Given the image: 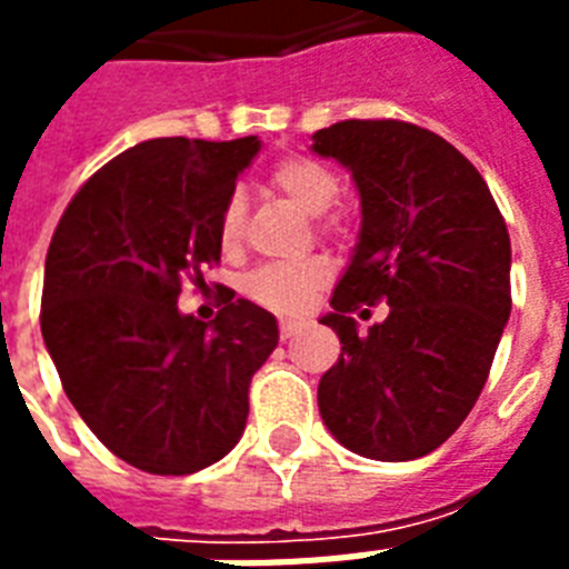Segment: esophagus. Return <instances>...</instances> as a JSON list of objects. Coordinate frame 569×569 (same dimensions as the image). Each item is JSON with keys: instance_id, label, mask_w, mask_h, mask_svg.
I'll return each mask as SVG.
<instances>
[{"instance_id": "obj_1", "label": "esophagus", "mask_w": 569, "mask_h": 569, "mask_svg": "<svg viewBox=\"0 0 569 569\" xmlns=\"http://www.w3.org/2000/svg\"><path fill=\"white\" fill-rule=\"evenodd\" d=\"M303 328H307V321H303V319H283V321H280V339L298 337Z\"/></svg>"}]
</instances>
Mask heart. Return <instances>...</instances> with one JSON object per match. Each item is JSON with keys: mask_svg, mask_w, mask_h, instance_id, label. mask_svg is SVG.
Returning <instances> with one entry per match:
<instances>
[{"mask_svg": "<svg viewBox=\"0 0 569 569\" xmlns=\"http://www.w3.org/2000/svg\"><path fill=\"white\" fill-rule=\"evenodd\" d=\"M268 182L274 186L280 194L301 209L303 214H321L328 212L339 194V177L330 171L328 164L310 156H289L271 168ZM325 230L333 232L342 227V214H330L328 221L321 223ZM244 232V197L232 194L221 209L218 218V239L223 248H236ZM328 280V266L321 259H307V262H295V266H266L257 268L248 277V295L257 303L277 312H295L303 310L312 292Z\"/></svg>", "mask_w": 569, "mask_h": 569, "instance_id": "obj_1", "label": "heart"}]
</instances>
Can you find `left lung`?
Segmentation results:
<instances>
[{
    "mask_svg": "<svg viewBox=\"0 0 569 569\" xmlns=\"http://www.w3.org/2000/svg\"><path fill=\"white\" fill-rule=\"evenodd\" d=\"M312 153L346 164L360 236L321 325L342 351L319 413L346 449L416 460L440 449L481 396L511 316V239L493 194L446 138L405 120H342ZM390 303L360 335L350 312Z\"/></svg>",
    "mask_w": 569,
    "mask_h": 569,
    "instance_id": "left-lung-1",
    "label": "left lung"
}]
</instances>
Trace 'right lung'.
<instances>
[{
	"label": "right lung",
	"instance_id": "right-lung-1",
	"mask_svg": "<svg viewBox=\"0 0 569 569\" xmlns=\"http://www.w3.org/2000/svg\"><path fill=\"white\" fill-rule=\"evenodd\" d=\"M259 138H153L76 191L47 250L40 330L61 387L129 467L191 476L241 440L250 378L277 319L232 292L214 321L182 316V283L221 259L218 218Z\"/></svg>",
	"mask_w": 569,
	"mask_h": 569
}]
</instances>
